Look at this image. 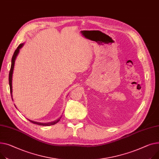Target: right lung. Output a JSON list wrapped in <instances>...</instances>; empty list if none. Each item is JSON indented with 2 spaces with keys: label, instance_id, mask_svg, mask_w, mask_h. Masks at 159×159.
<instances>
[{
  "label": "right lung",
  "instance_id": "right-lung-1",
  "mask_svg": "<svg viewBox=\"0 0 159 159\" xmlns=\"http://www.w3.org/2000/svg\"><path fill=\"white\" fill-rule=\"evenodd\" d=\"M23 46V44H20L19 45V46L17 47V48L15 50L13 57H12V60H11V69L9 71V88H10V93H11V98L13 100L12 98V75H13V68H14V65H15V61L16 59V56L18 55L20 48H22V47ZM61 118L59 119H58L57 120L55 121H53L51 123H38V122H36V121H31L29 120V121H30L31 123H33L34 124H36L38 125H41V126H50V125H54L56 123H57V122L59 121Z\"/></svg>",
  "mask_w": 159,
  "mask_h": 159
}]
</instances>
